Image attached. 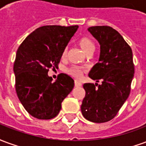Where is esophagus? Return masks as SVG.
<instances>
[{
	"instance_id": "esophagus-1",
	"label": "esophagus",
	"mask_w": 146,
	"mask_h": 146,
	"mask_svg": "<svg viewBox=\"0 0 146 146\" xmlns=\"http://www.w3.org/2000/svg\"><path fill=\"white\" fill-rule=\"evenodd\" d=\"M82 85V84L78 81V80H75V86L76 87H80V86Z\"/></svg>"
}]
</instances>
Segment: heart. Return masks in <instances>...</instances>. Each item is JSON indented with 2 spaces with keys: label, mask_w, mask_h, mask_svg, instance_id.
I'll return each instance as SVG.
<instances>
[{
  "label": "heart",
  "mask_w": 146,
  "mask_h": 146,
  "mask_svg": "<svg viewBox=\"0 0 146 146\" xmlns=\"http://www.w3.org/2000/svg\"><path fill=\"white\" fill-rule=\"evenodd\" d=\"M79 44L80 46V48H82V50L85 52L86 54L90 52V51H92L95 50V47L94 42L92 41L89 37H87V36H84V37H82V38L80 39ZM66 52L67 48H65L63 52H62V57H65L66 55ZM68 73H70L72 76L75 77V78H79L82 75L83 70L81 68H80V67L73 66L69 69Z\"/></svg>",
  "instance_id": "obj_1"
}]
</instances>
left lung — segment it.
Listing matches in <instances>:
<instances>
[{
    "instance_id": "left-lung-1",
    "label": "left lung",
    "mask_w": 146,
    "mask_h": 146,
    "mask_svg": "<svg viewBox=\"0 0 146 146\" xmlns=\"http://www.w3.org/2000/svg\"><path fill=\"white\" fill-rule=\"evenodd\" d=\"M100 44L98 62L88 76L97 83L84 84L85 97L81 105L84 117L94 123L110 121L127 99L135 66L131 47L116 30L107 26L88 29Z\"/></svg>"
}]
</instances>
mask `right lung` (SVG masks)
<instances>
[{"label": "right lung", "instance_id": "add662e5", "mask_svg": "<svg viewBox=\"0 0 146 146\" xmlns=\"http://www.w3.org/2000/svg\"><path fill=\"white\" fill-rule=\"evenodd\" d=\"M78 26H44L25 39L14 63L15 90L25 110L33 117L50 119L57 116L64 98L72 92L73 79L61 73L52 83L48 75L57 68L64 49Z\"/></svg>", "mask_w": 146, "mask_h": 146}]
</instances>
